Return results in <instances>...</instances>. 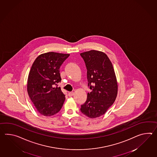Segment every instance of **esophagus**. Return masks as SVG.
Segmentation results:
<instances>
[{
  "label": "esophagus",
  "instance_id": "esophagus-1",
  "mask_svg": "<svg viewBox=\"0 0 157 157\" xmlns=\"http://www.w3.org/2000/svg\"><path fill=\"white\" fill-rule=\"evenodd\" d=\"M74 94V93L73 92H69V93H68V96H70V97H71V96H73Z\"/></svg>",
  "mask_w": 157,
  "mask_h": 157
}]
</instances>
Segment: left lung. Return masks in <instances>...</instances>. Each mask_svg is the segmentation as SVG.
Listing matches in <instances>:
<instances>
[{
    "label": "left lung",
    "mask_w": 157,
    "mask_h": 157,
    "mask_svg": "<svg viewBox=\"0 0 157 157\" xmlns=\"http://www.w3.org/2000/svg\"><path fill=\"white\" fill-rule=\"evenodd\" d=\"M87 68L88 86L91 90L80 111L90 118L104 115L114 102L118 84L110 60L105 53L91 50L81 53Z\"/></svg>",
    "instance_id": "1"
}]
</instances>
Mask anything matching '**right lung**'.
<instances>
[{"label": "right lung", "mask_w": 157, "mask_h": 157, "mask_svg": "<svg viewBox=\"0 0 157 157\" xmlns=\"http://www.w3.org/2000/svg\"><path fill=\"white\" fill-rule=\"evenodd\" d=\"M69 56L53 52L45 53L39 55L32 65L28 77V94L42 115H55L63 106L65 95L57 87V83L61 80L59 67Z\"/></svg>", "instance_id": "1"}]
</instances>
